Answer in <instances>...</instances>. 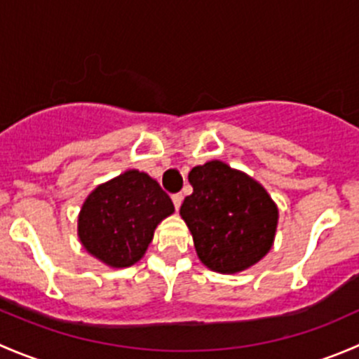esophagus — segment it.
<instances>
[{
    "label": "esophagus",
    "mask_w": 359,
    "mask_h": 359,
    "mask_svg": "<svg viewBox=\"0 0 359 359\" xmlns=\"http://www.w3.org/2000/svg\"><path fill=\"white\" fill-rule=\"evenodd\" d=\"M172 200H173V205H175V208L179 210V208H180V205H182V200H184L182 193H177V194H173V196H172Z\"/></svg>",
    "instance_id": "34e87169"
}]
</instances>
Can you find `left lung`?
Here are the masks:
<instances>
[{
	"label": "left lung",
	"mask_w": 359,
	"mask_h": 359,
	"mask_svg": "<svg viewBox=\"0 0 359 359\" xmlns=\"http://www.w3.org/2000/svg\"><path fill=\"white\" fill-rule=\"evenodd\" d=\"M193 194L180 215L206 267L233 274L259 262L273 247L278 208L259 182L222 161L189 172Z\"/></svg>",
	"instance_id": "1"
}]
</instances>
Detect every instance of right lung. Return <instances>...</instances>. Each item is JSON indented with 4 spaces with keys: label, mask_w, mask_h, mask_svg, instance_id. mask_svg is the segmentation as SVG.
Wrapping results in <instances>:
<instances>
[{
    "label": "right lung",
    "mask_w": 359,
    "mask_h": 359,
    "mask_svg": "<svg viewBox=\"0 0 359 359\" xmlns=\"http://www.w3.org/2000/svg\"><path fill=\"white\" fill-rule=\"evenodd\" d=\"M173 210L156 180L139 170H128L97 187L83 203L79 240L107 266L128 267L142 259L156 226Z\"/></svg>",
    "instance_id": "1"
}]
</instances>
